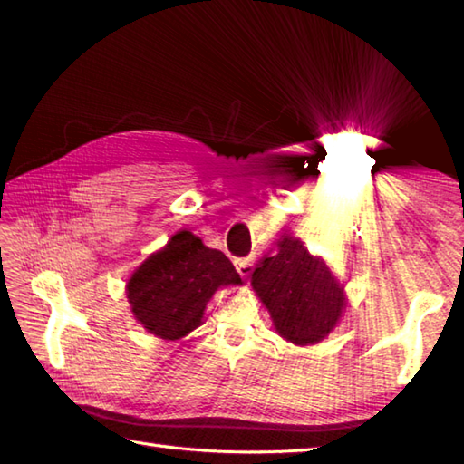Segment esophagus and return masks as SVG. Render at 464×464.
Returning <instances> with one entry per match:
<instances>
[{"instance_id": "obj_1", "label": "esophagus", "mask_w": 464, "mask_h": 464, "mask_svg": "<svg viewBox=\"0 0 464 464\" xmlns=\"http://www.w3.org/2000/svg\"><path fill=\"white\" fill-rule=\"evenodd\" d=\"M234 265H236V271L240 273V276H247V275H251V271H254V259H249V257L236 259Z\"/></svg>"}]
</instances>
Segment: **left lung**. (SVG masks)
<instances>
[{"label": "left lung", "mask_w": 464, "mask_h": 464, "mask_svg": "<svg viewBox=\"0 0 464 464\" xmlns=\"http://www.w3.org/2000/svg\"><path fill=\"white\" fill-rule=\"evenodd\" d=\"M251 286L269 310L276 333L300 346L325 339L346 307L344 286L327 263L290 236L278 242L276 256L261 259Z\"/></svg>", "instance_id": "obj_1"}]
</instances>
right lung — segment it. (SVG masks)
I'll return each mask as SVG.
<instances>
[{"mask_svg":"<svg viewBox=\"0 0 464 464\" xmlns=\"http://www.w3.org/2000/svg\"><path fill=\"white\" fill-rule=\"evenodd\" d=\"M240 283L222 251L181 230L137 266L125 292L135 319L150 334L178 341L201 325L207 302L220 286Z\"/></svg>","mask_w":464,"mask_h":464,"instance_id":"1","label":"right lung"}]
</instances>
